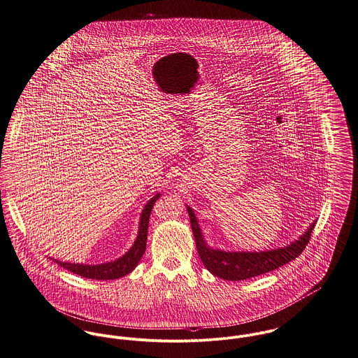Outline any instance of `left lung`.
<instances>
[{
    "instance_id": "obj_1",
    "label": "left lung",
    "mask_w": 358,
    "mask_h": 358,
    "mask_svg": "<svg viewBox=\"0 0 358 358\" xmlns=\"http://www.w3.org/2000/svg\"><path fill=\"white\" fill-rule=\"evenodd\" d=\"M187 208L191 218L197 253L204 267L213 275L220 276L226 280H244L253 276L262 275L294 260L303 253V249L308 245L312 230L316 224L315 220L299 240L287 247L271 249L266 252H224L207 247L192 208Z\"/></svg>"
}]
</instances>
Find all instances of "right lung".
Wrapping results in <instances>:
<instances>
[{
  "mask_svg": "<svg viewBox=\"0 0 358 358\" xmlns=\"http://www.w3.org/2000/svg\"><path fill=\"white\" fill-rule=\"evenodd\" d=\"M159 193L155 194L144 207L140 218V226H138V234L134 247L131 248L122 257L118 260H114L110 263H103L98 266H85V264H78V263H62L55 260L61 267L65 270L76 274V275L88 278V279H102V280H109V279H117L121 276L128 275L136 266H138L141 256L145 252V245H147V231H148V222H150V215L152 211V207L155 201L159 199Z\"/></svg>",
  "mask_w": 358,
  "mask_h": 358,
  "instance_id": "obj_1",
  "label": "right lung"
}]
</instances>
